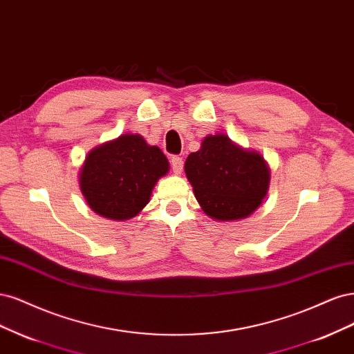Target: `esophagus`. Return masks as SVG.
<instances>
[{
    "instance_id": "34e87169",
    "label": "esophagus",
    "mask_w": 354,
    "mask_h": 354,
    "mask_svg": "<svg viewBox=\"0 0 354 354\" xmlns=\"http://www.w3.org/2000/svg\"><path fill=\"white\" fill-rule=\"evenodd\" d=\"M170 166H172L174 174L179 175L182 172V167H184V160H182V157L179 156H174L170 158Z\"/></svg>"
}]
</instances>
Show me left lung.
Segmentation results:
<instances>
[{
    "mask_svg": "<svg viewBox=\"0 0 354 354\" xmlns=\"http://www.w3.org/2000/svg\"><path fill=\"white\" fill-rule=\"evenodd\" d=\"M185 174L203 212L222 222L252 214L266 197L270 180L265 158L223 133L203 140L200 150L187 157Z\"/></svg>",
    "mask_w": 354,
    "mask_h": 354,
    "instance_id": "obj_1",
    "label": "left lung"
}]
</instances>
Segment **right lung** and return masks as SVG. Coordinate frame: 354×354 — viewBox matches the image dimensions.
I'll list each match as a JSON object with an SVG mask.
<instances>
[{"mask_svg": "<svg viewBox=\"0 0 354 354\" xmlns=\"http://www.w3.org/2000/svg\"><path fill=\"white\" fill-rule=\"evenodd\" d=\"M169 172L162 150L141 135L123 133L91 150L79 174L88 206L113 221H128L150 201L157 180Z\"/></svg>", "mask_w": 354, "mask_h": 354, "instance_id": "obj_1", "label": "right lung"}]
</instances>
